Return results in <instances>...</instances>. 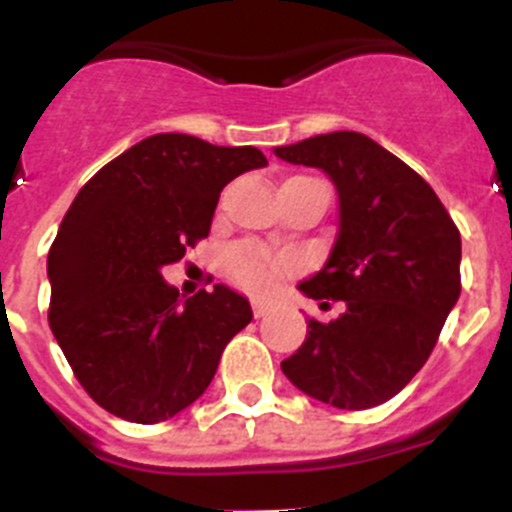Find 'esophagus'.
Instances as JSON below:
<instances>
[{
  "label": "esophagus",
  "mask_w": 512,
  "mask_h": 512,
  "mask_svg": "<svg viewBox=\"0 0 512 512\" xmlns=\"http://www.w3.org/2000/svg\"><path fill=\"white\" fill-rule=\"evenodd\" d=\"M251 307H253V315H256V318H266V315L271 312L269 302H253Z\"/></svg>",
  "instance_id": "1"
}]
</instances>
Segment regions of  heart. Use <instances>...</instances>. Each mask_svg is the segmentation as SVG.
<instances>
[{
  "mask_svg": "<svg viewBox=\"0 0 512 512\" xmlns=\"http://www.w3.org/2000/svg\"><path fill=\"white\" fill-rule=\"evenodd\" d=\"M295 269V261L282 253H271L253 243H238L225 251V274L238 287L253 295H266L277 287L284 274Z\"/></svg>",
  "mask_w": 512,
  "mask_h": 512,
  "instance_id": "1",
  "label": "heart"
}]
</instances>
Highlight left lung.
I'll use <instances>...</instances> for the list:
<instances>
[{
  "label": "left lung",
  "mask_w": 512,
  "mask_h": 512,
  "mask_svg": "<svg viewBox=\"0 0 512 512\" xmlns=\"http://www.w3.org/2000/svg\"><path fill=\"white\" fill-rule=\"evenodd\" d=\"M274 153L323 169L336 184V246L300 289L312 300L346 302L330 323L307 320L305 343L282 372L333 408L382 405L423 369L459 300V228L418 171L354 130Z\"/></svg>",
  "instance_id": "1"
}]
</instances>
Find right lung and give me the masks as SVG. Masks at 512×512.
<instances>
[{"instance_id": "1", "label": "right lung", "mask_w": 512, "mask_h": 512, "mask_svg": "<svg viewBox=\"0 0 512 512\" xmlns=\"http://www.w3.org/2000/svg\"><path fill=\"white\" fill-rule=\"evenodd\" d=\"M261 166L253 146L158 133L79 189L48 251V323L99 408L158 423L207 390L251 305L225 284L182 302L161 269L210 235L225 184Z\"/></svg>"}]
</instances>
